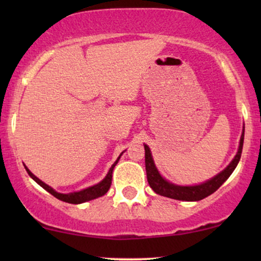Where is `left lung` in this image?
<instances>
[{"mask_svg":"<svg viewBox=\"0 0 261 261\" xmlns=\"http://www.w3.org/2000/svg\"><path fill=\"white\" fill-rule=\"evenodd\" d=\"M244 138H245V126L242 129V134L240 138V144H239V148L237 154H235L234 159L231 160L226 169L221 171L219 174L215 177L210 178L209 180L204 181V183L197 184V185H177L171 183V181L166 180L162 174L159 173L158 169H156L154 160L152 158L151 149L147 145L145 146V165H146V174H147V180L149 187L152 190L160 196H165V197L178 199V201H201V199L208 197L212 195L226 181L235 167L238 166L239 162H240L241 153H242V146H244Z\"/></svg>","mask_w":261,"mask_h":261,"instance_id":"left-lung-1","label":"left lung"}]
</instances>
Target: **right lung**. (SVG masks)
<instances>
[{
	"instance_id": "1",
	"label": "right lung",
	"mask_w": 261,
	"mask_h": 261,
	"mask_svg": "<svg viewBox=\"0 0 261 261\" xmlns=\"http://www.w3.org/2000/svg\"><path fill=\"white\" fill-rule=\"evenodd\" d=\"M124 152V151H123ZM123 152L121 153L119 155V158L116 159V162L113 164L112 167H110L108 173H107V176L103 178V179L99 181V183L92 185V187H89L87 189H83V190L81 191H74V192H69V194H60V192H57L55 189L49 187L44 181L39 179L37 176H34L33 173L31 172L30 170L27 169V166L24 165V169H26L27 173L30 174V177L32 179L37 181V183L40 185L41 188H44L46 191L49 192V194L55 196L56 198L60 199V201L63 202H66V203H71V204H81V203H84V202H88V201H91V199H95V198H98L101 197V196L106 195L107 192H108L110 185H112V178H113V171H114V167L117 163H119V160L121 158V155L123 154Z\"/></svg>"
}]
</instances>
